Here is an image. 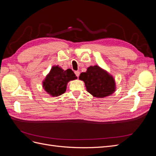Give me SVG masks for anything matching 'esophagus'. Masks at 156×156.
Wrapping results in <instances>:
<instances>
[{
    "label": "esophagus",
    "mask_w": 156,
    "mask_h": 156,
    "mask_svg": "<svg viewBox=\"0 0 156 156\" xmlns=\"http://www.w3.org/2000/svg\"><path fill=\"white\" fill-rule=\"evenodd\" d=\"M75 75H76V76H77V77H79V75H80V72H79V71H75Z\"/></svg>",
    "instance_id": "1"
}]
</instances>
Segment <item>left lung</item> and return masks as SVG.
<instances>
[{
    "label": "left lung",
    "mask_w": 156,
    "mask_h": 156,
    "mask_svg": "<svg viewBox=\"0 0 156 156\" xmlns=\"http://www.w3.org/2000/svg\"><path fill=\"white\" fill-rule=\"evenodd\" d=\"M79 79L84 82L87 90L97 98H105L115 91V82L113 77L98 66L88 67L83 72Z\"/></svg>",
    "instance_id": "left-lung-1"
}]
</instances>
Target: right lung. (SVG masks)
<instances>
[{
	"label": "right lung",
	"mask_w": 156,
	"mask_h": 156,
	"mask_svg": "<svg viewBox=\"0 0 156 156\" xmlns=\"http://www.w3.org/2000/svg\"><path fill=\"white\" fill-rule=\"evenodd\" d=\"M75 79L77 77L72 69L64 71L56 66L52 68L47 75L43 82V87L51 96H58L66 92L67 83Z\"/></svg>",
	"instance_id": "right-lung-1"
}]
</instances>
